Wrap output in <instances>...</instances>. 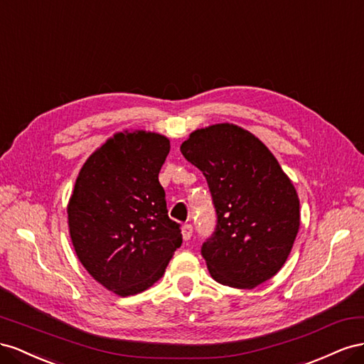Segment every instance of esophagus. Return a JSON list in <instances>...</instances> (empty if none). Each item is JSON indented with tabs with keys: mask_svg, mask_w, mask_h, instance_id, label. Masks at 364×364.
<instances>
[{
	"mask_svg": "<svg viewBox=\"0 0 364 364\" xmlns=\"http://www.w3.org/2000/svg\"><path fill=\"white\" fill-rule=\"evenodd\" d=\"M181 235H183V240L184 241H189L192 235H193V227L192 224H184L183 225V230H181Z\"/></svg>",
	"mask_w": 364,
	"mask_h": 364,
	"instance_id": "esophagus-1",
	"label": "esophagus"
}]
</instances>
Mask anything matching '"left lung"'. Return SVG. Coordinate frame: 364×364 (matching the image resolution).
Returning a JSON list of instances; mask_svg holds the SVG:
<instances>
[{"label": "left lung", "instance_id": "obj_1", "mask_svg": "<svg viewBox=\"0 0 364 364\" xmlns=\"http://www.w3.org/2000/svg\"><path fill=\"white\" fill-rule=\"evenodd\" d=\"M181 154L205 176L216 212L215 232L201 247L212 277L233 288L272 279L300 225L296 189L274 155L230 123L196 129Z\"/></svg>", "mask_w": 364, "mask_h": 364}]
</instances>
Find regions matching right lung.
I'll return each instance as SVG.
<instances>
[{
  "instance_id": "obj_1",
  "label": "right lung",
  "mask_w": 364,
  "mask_h": 364,
  "mask_svg": "<svg viewBox=\"0 0 364 364\" xmlns=\"http://www.w3.org/2000/svg\"><path fill=\"white\" fill-rule=\"evenodd\" d=\"M171 143L155 132H119L80 169L68 203L71 242L87 272L131 296L163 276L183 242L159 181Z\"/></svg>"
}]
</instances>
